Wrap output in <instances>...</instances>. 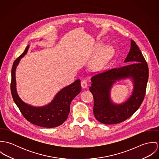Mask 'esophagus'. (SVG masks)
Here are the masks:
<instances>
[{"label":"esophagus","instance_id":"1","mask_svg":"<svg viewBox=\"0 0 159 159\" xmlns=\"http://www.w3.org/2000/svg\"><path fill=\"white\" fill-rule=\"evenodd\" d=\"M81 87L83 89H86L88 87V83L86 80H83L81 81Z\"/></svg>","mask_w":159,"mask_h":159}]
</instances>
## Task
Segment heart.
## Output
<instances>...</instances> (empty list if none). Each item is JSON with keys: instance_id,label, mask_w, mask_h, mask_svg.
<instances>
[{"instance_id": "obj_1", "label": "heart", "mask_w": 159, "mask_h": 159, "mask_svg": "<svg viewBox=\"0 0 159 159\" xmlns=\"http://www.w3.org/2000/svg\"><path fill=\"white\" fill-rule=\"evenodd\" d=\"M110 51V48L109 46H106L105 48H104L103 50L101 51V52L99 54V55L93 61L92 64V67L94 68L100 67L103 63Z\"/></svg>"}]
</instances>
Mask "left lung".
I'll return each instance as SVG.
<instances>
[{"instance_id": "left-lung-1", "label": "left lung", "mask_w": 159, "mask_h": 159, "mask_svg": "<svg viewBox=\"0 0 159 159\" xmlns=\"http://www.w3.org/2000/svg\"><path fill=\"white\" fill-rule=\"evenodd\" d=\"M124 62L128 64L100 73L91 78L89 90L93 96V114L102 124H115L125 120L136 112L144 100L149 69L139 48L132 40ZM124 79H130L133 83L131 94L122 103H114L111 97V89L117 81Z\"/></svg>"}]
</instances>
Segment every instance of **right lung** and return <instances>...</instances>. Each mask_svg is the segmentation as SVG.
<instances>
[{"label":"right lung","mask_w":159,"mask_h":159,"mask_svg":"<svg viewBox=\"0 0 159 159\" xmlns=\"http://www.w3.org/2000/svg\"><path fill=\"white\" fill-rule=\"evenodd\" d=\"M42 39H40L41 41ZM29 45L14 62L11 69V92L13 100L24 117L30 122L46 128H53L62 124L67 120L72 100L81 91V81L77 80L59 91L48 104L41 107L29 105L20 98L16 89V70L21 59L27 54Z\"/></svg>","instance_id":"add662e5"}]
</instances>
